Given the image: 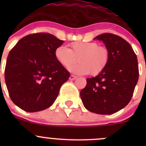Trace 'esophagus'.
<instances>
[{"label":"esophagus","instance_id":"obj_1","mask_svg":"<svg viewBox=\"0 0 146 146\" xmlns=\"http://www.w3.org/2000/svg\"><path fill=\"white\" fill-rule=\"evenodd\" d=\"M76 78H77V77L75 76H73V75H70V78H69V79H70V80H76Z\"/></svg>","mask_w":146,"mask_h":146}]
</instances>
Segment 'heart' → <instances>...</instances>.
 Here are the masks:
<instances>
[{
    "mask_svg": "<svg viewBox=\"0 0 146 146\" xmlns=\"http://www.w3.org/2000/svg\"><path fill=\"white\" fill-rule=\"evenodd\" d=\"M70 48L59 46L54 51L56 61L64 68H69L77 61L78 64L70 68L73 73L98 76L107 68L110 58L108 48L97 42L77 41L69 44Z\"/></svg>",
    "mask_w": 146,
    "mask_h": 146,
    "instance_id": "b5f03b06",
    "label": "heart"
}]
</instances>
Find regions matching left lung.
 Listing matches in <instances>:
<instances>
[{
  "label": "left lung",
  "mask_w": 146,
  "mask_h": 146,
  "mask_svg": "<svg viewBox=\"0 0 146 146\" xmlns=\"http://www.w3.org/2000/svg\"><path fill=\"white\" fill-rule=\"evenodd\" d=\"M95 39L105 44L110 53V61L102 73L87 78L80 98L88 111L112 114L131 100L139 76L138 60L131 46L118 35L103 33Z\"/></svg>",
  "instance_id": "obj_1"
}]
</instances>
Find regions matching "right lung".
<instances>
[{
	"label": "right lung",
	"instance_id": "right-lung-1",
	"mask_svg": "<svg viewBox=\"0 0 146 146\" xmlns=\"http://www.w3.org/2000/svg\"><path fill=\"white\" fill-rule=\"evenodd\" d=\"M64 41L47 32L30 34L10 50L5 80L11 100L35 112L52 105L70 73L56 61L54 51Z\"/></svg>",
	"mask_w": 146,
	"mask_h": 146
}]
</instances>
